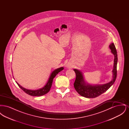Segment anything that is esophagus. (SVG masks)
Listing matches in <instances>:
<instances>
[{
	"label": "esophagus",
	"mask_w": 129,
	"mask_h": 129,
	"mask_svg": "<svg viewBox=\"0 0 129 129\" xmlns=\"http://www.w3.org/2000/svg\"><path fill=\"white\" fill-rule=\"evenodd\" d=\"M68 67H69V66H67Z\"/></svg>",
	"instance_id": "1"
}]
</instances>
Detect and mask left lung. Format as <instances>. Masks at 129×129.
Wrapping results in <instances>:
<instances>
[{
	"label": "left lung",
	"instance_id": "1",
	"mask_svg": "<svg viewBox=\"0 0 129 129\" xmlns=\"http://www.w3.org/2000/svg\"><path fill=\"white\" fill-rule=\"evenodd\" d=\"M111 53L114 55V67L112 71L113 78L110 82L100 85H90L85 81L82 73L78 70L74 69L76 74V79L74 83V87L76 91L81 96L87 98H94L104 92L106 91L111 86L113 85L116 81L117 75V55L115 44L111 43L109 45Z\"/></svg>",
	"mask_w": 129,
	"mask_h": 129
}]
</instances>
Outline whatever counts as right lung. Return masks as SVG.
<instances>
[{
    "label": "right lung",
    "instance_id": "right-lung-1",
    "mask_svg": "<svg viewBox=\"0 0 129 129\" xmlns=\"http://www.w3.org/2000/svg\"><path fill=\"white\" fill-rule=\"evenodd\" d=\"M64 69V68L60 67L58 69H55L50 74V76L49 77V79L48 80L47 83L45 84V85L43 86V87L37 89V90H29L26 89L23 86H20L18 83L16 82V83L19 86L26 94L33 96H43V95L46 94L49 92L50 90V88L51 87V86L52 85V83L53 81L54 78L55 77V76L58 74L60 72H61Z\"/></svg>",
    "mask_w": 129,
    "mask_h": 129
}]
</instances>
